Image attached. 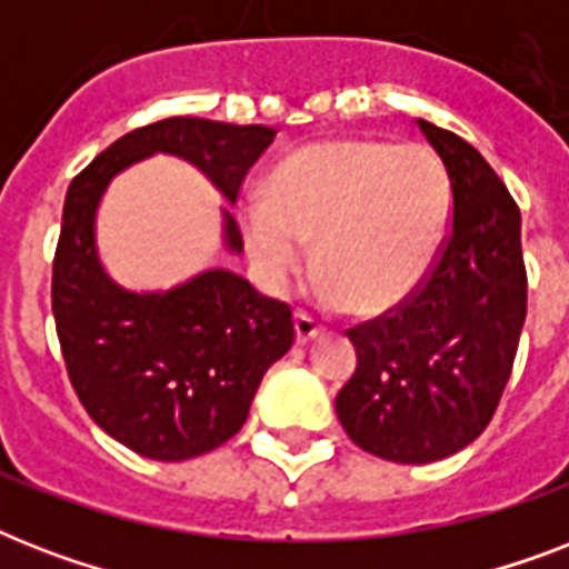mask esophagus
Here are the masks:
<instances>
[{
  "instance_id": "34e87169",
  "label": "esophagus",
  "mask_w": 569,
  "mask_h": 569,
  "mask_svg": "<svg viewBox=\"0 0 569 569\" xmlns=\"http://www.w3.org/2000/svg\"><path fill=\"white\" fill-rule=\"evenodd\" d=\"M321 333V325L312 316H307L303 310L295 312V339H298V346H307L312 339Z\"/></svg>"
}]
</instances>
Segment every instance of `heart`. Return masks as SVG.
<instances>
[{
  "mask_svg": "<svg viewBox=\"0 0 569 569\" xmlns=\"http://www.w3.org/2000/svg\"><path fill=\"white\" fill-rule=\"evenodd\" d=\"M449 218V180L419 144L330 138L301 147L274 171L268 194L241 206L253 266L283 289L316 239L321 295L355 312L407 301L431 274Z\"/></svg>",
  "mask_w": 569,
  "mask_h": 569,
  "instance_id": "b5f03b06",
  "label": "heart"
}]
</instances>
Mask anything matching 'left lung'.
<instances>
[{
	"label": "left lung",
	"instance_id": "1",
	"mask_svg": "<svg viewBox=\"0 0 569 569\" xmlns=\"http://www.w3.org/2000/svg\"><path fill=\"white\" fill-rule=\"evenodd\" d=\"M451 182V232L422 289L355 328L357 369L337 396L346 433L375 458L433 463L481 437L526 321L520 209L476 147L416 120Z\"/></svg>",
	"mask_w": 569,
	"mask_h": 569
}]
</instances>
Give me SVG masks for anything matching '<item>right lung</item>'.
Segmentation results:
<instances>
[{
	"instance_id": "right-lung-1",
	"label": "right lung",
	"mask_w": 569,
	"mask_h": 569,
	"mask_svg": "<svg viewBox=\"0 0 569 569\" xmlns=\"http://www.w3.org/2000/svg\"><path fill=\"white\" fill-rule=\"evenodd\" d=\"M271 127L168 118L93 159L67 189L52 266V316L67 375L102 431L150 460H191L218 449L250 413L262 375L292 348L286 303L227 268H206L171 289H127L102 266L97 214L114 177L150 156L194 164L236 203ZM221 244L239 257L241 232L221 209Z\"/></svg>"
}]
</instances>
